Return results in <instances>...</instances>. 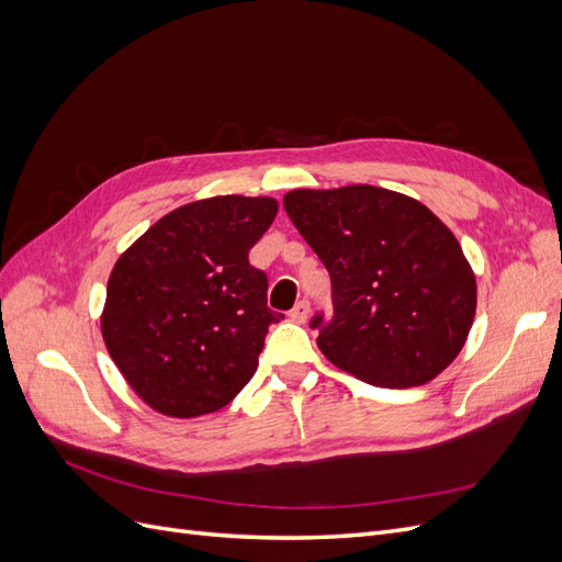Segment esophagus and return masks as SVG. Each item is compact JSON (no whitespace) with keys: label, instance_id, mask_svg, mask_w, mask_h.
<instances>
[{"label":"esophagus","instance_id":"34e87169","mask_svg":"<svg viewBox=\"0 0 562 562\" xmlns=\"http://www.w3.org/2000/svg\"><path fill=\"white\" fill-rule=\"evenodd\" d=\"M307 316H310V300H300L295 307L291 310V318L295 323H304V321H307Z\"/></svg>","mask_w":562,"mask_h":562}]
</instances>
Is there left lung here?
<instances>
[{
    "label": "left lung",
    "instance_id": "left-lung-1",
    "mask_svg": "<svg viewBox=\"0 0 562 562\" xmlns=\"http://www.w3.org/2000/svg\"><path fill=\"white\" fill-rule=\"evenodd\" d=\"M333 285L310 326L326 359L368 384L419 386L462 351L475 277L454 234L419 201L372 184L283 196Z\"/></svg>",
    "mask_w": 562,
    "mask_h": 562
}]
</instances>
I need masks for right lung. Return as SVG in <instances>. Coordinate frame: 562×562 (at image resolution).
I'll return each mask as SVG.
<instances>
[{
  "mask_svg": "<svg viewBox=\"0 0 562 562\" xmlns=\"http://www.w3.org/2000/svg\"><path fill=\"white\" fill-rule=\"evenodd\" d=\"M269 196H213L164 215L116 260L100 328L149 407L199 417L250 382L271 323L267 274L248 260L274 223Z\"/></svg>",
  "mask_w": 562,
  "mask_h": 562,
  "instance_id": "1",
  "label": "right lung"
}]
</instances>
